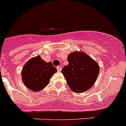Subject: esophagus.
Returning <instances> with one entry per match:
<instances>
[{
	"label": "esophagus",
	"instance_id": "esophagus-1",
	"mask_svg": "<svg viewBox=\"0 0 126 126\" xmlns=\"http://www.w3.org/2000/svg\"><path fill=\"white\" fill-rule=\"evenodd\" d=\"M61 70H62V67H59V66L57 67V70H58V72H60L61 71Z\"/></svg>",
	"mask_w": 126,
	"mask_h": 126
}]
</instances>
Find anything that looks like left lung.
I'll return each instance as SVG.
<instances>
[{"mask_svg": "<svg viewBox=\"0 0 126 126\" xmlns=\"http://www.w3.org/2000/svg\"><path fill=\"white\" fill-rule=\"evenodd\" d=\"M68 63L61 72L70 89L82 93L94 84L99 72V65L83 52L75 51L68 55Z\"/></svg>", "mask_w": 126, "mask_h": 126, "instance_id": "left-lung-1", "label": "left lung"}]
</instances>
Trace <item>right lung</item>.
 I'll use <instances>...</instances> for the list:
<instances>
[{
    "label": "right lung",
    "mask_w": 126,
    "mask_h": 126,
    "mask_svg": "<svg viewBox=\"0 0 126 126\" xmlns=\"http://www.w3.org/2000/svg\"><path fill=\"white\" fill-rule=\"evenodd\" d=\"M57 72L51 62L46 63L41 56L34 57L28 61L22 71L25 85L34 92H39L50 82L51 76Z\"/></svg>",
    "instance_id": "1"
}]
</instances>
